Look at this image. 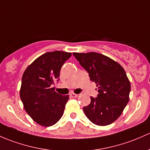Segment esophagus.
<instances>
[{"instance_id":"esophagus-1","label":"esophagus","mask_w":150,"mask_h":150,"mask_svg":"<svg viewBox=\"0 0 150 150\" xmlns=\"http://www.w3.org/2000/svg\"><path fill=\"white\" fill-rule=\"evenodd\" d=\"M70 97H72V98H76V97H78V94H75V93H71L70 94Z\"/></svg>"}]
</instances>
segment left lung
<instances>
[{"instance_id": "obj_1", "label": "left lung", "mask_w": 150, "mask_h": 150, "mask_svg": "<svg viewBox=\"0 0 150 150\" xmlns=\"http://www.w3.org/2000/svg\"><path fill=\"white\" fill-rule=\"evenodd\" d=\"M73 55L98 87L97 97L91 96V103L83 108L85 114L96 125H109L121 116L129 102L131 85L125 70L116 61L99 53Z\"/></svg>"}]
</instances>
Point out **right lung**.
Returning a JSON list of instances; mask_svg holds the SVG:
<instances>
[{
    "instance_id": "add662e5",
    "label": "right lung",
    "mask_w": 150,
    "mask_h": 150,
    "mask_svg": "<svg viewBox=\"0 0 150 150\" xmlns=\"http://www.w3.org/2000/svg\"><path fill=\"white\" fill-rule=\"evenodd\" d=\"M72 53L46 52L28 66L21 79L20 98L31 119L44 127L56 124L64 113L69 96H62L52 88L59 80L62 64Z\"/></svg>"
}]
</instances>
